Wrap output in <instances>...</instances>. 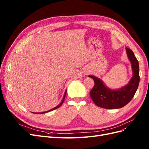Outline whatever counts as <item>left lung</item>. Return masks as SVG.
<instances>
[{
	"label": "left lung",
	"mask_w": 149,
	"mask_h": 149,
	"mask_svg": "<svg viewBox=\"0 0 149 149\" xmlns=\"http://www.w3.org/2000/svg\"><path fill=\"white\" fill-rule=\"evenodd\" d=\"M127 55L132 65L133 76L129 83L119 89L112 90L106 87L103 81L96 76L89 75L93 79L94 86L89 94L93 101L97 106L104 109H119L131 101L139 86V61L131 49L125 48Z\"/></svg>",
	"instance_id": "8db88e82"
}]
</instances>
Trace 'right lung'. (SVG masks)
Here are the masks:
<instances>
[{
    "label": "right lung",
    "mask_w": 149,
    "mask_h": 149,
    "mask_svg": "<svg viewBox=\"0 0 149 149\" xmlns=\"http://www.w3.org/2000/svg\"><path fill=\"white\" fill-rule=\"evenodd\" d=\"M66 90L65 91V94H64V96H63V100H62V101L60 102V104H58L57 106H56L55 107H54V108H53V109H50V110H49V111H45V112H37V113H35L34 112V114H44V113H47V112H49V111H53V110H55V109H57V108H58V107H60L62 104H63V102H64V100H65V96H66Z\"/></svg>",
    "instance_id": "right-lung-1"
}]
</instances>
